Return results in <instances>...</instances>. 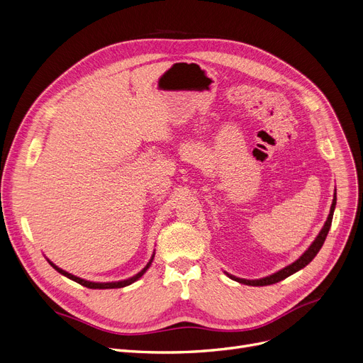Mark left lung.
<instances>
[{
  "instance_id": "left-lung-1",
  "label": "left lung",
  "mask_w": 363,
  "mask_h": 363,
  "mask_svg": "<svg viewBox=\"0 0 363 363\" xmlns=\"http://www.w3.org/2000/svg\"><path fill=\"white\" fill-rule=\"evenodd\" d=\"M335 203H337V194H334V199H333V205H331V211H330V216H328L325 224L322 230L319 232V235L316 236V239L313 240V244L308 247V250L298 258L297 262H294L292 264L286 266L285 269L276 272L270 276H267V278H263V279H255V281H248V279H240V278H236V276H232L229 273H226L230 279L239 282V284H244V285H251V286H266V285H272V284H276L279 281H284L285 278H288V276H291L292 273H296L298 270H301L303 267H306L310 262L313 260V258L316 257V254L319 252V250L322 248L325 239H326V235L328 232H330V228H331V223H333V216H334V210H335Z\"/></svg>"
}]
</instances>
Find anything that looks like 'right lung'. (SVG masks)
<instances>
[{
    "label": "right lung",
    "mask_w": 363,
    "mask_h": 363,
    "mask_svg": "<svg viewBox=\"0 0 363 363\" xmlns=\"http://www.w3.org/2000/svg\"><path fill=\"white\" fill-rule=\"evenodd\" d=\"M152 260H153V257L150 258V262L147 263V266L140 272V273H137L135 276H133V278H130V279H127V281H121V282H106V284H97V282H90V281H84V279H81V278H77V276H74V274H71V273H67V272H65V270H62V269H59L57 266H55L53 263L51 262H48L51 266H53L59 273H62V274H65L66 278H69V279H72V281H75V282H78L79 285H82V286H87V288H91V289H111V288H124V286H127V285H130V284H133V282H135L137 279L139 278H142L143 276V273L149 269V266H150V263H152Z\"/></svg>",
    "instance_id": "1"
}]
</instances>
